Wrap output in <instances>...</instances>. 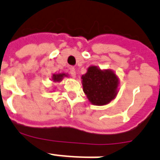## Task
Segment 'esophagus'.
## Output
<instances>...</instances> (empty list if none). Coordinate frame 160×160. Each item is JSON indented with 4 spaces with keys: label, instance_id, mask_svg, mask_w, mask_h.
I'll return each instance as SVG.
<instances>
[{
    "label": "esophagus",
    "instance_id": "esophagus-1",
    "mask_svg": "<svg viewBox=\"0 0 160 160\" xmlns=\"http://www.w3.org/2000/svg\"><path fill=\"white\" fill-rule=\"evenodd\" d=\"M70 75H71L73 78H75V76H76V73H75V68L70 67Z\"/></svg>",
    "mask_w": 160,
    "mask_h": 160
}]
</instances>
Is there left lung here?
I'll list each match as a JSON object with an SVG mask.
<instances>
[{
	"label": "left lung",
	"mask_w": 160,
	"mask_h": 160,
	"mask_svg": "<svg viewBox=\"0 0 160 160\" xmlns=\"http://www.w3.org/2000/svg\"><path fill=\"white\" fill-rule=\"evenodd\" d=\"M83 91L92 105H105L116 97L119 80L111 70L91 65L81 76Z\"/></svg>",
	"instance_id": "left-lung-1"
}]
</instances>
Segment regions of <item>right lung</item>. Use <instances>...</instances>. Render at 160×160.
I'll use <instances>...</instances> for the list:
<instances>
[{"instance_id": "add662e5", "label": "right lung", "mask_w": 160, "mask_h": 160, "mask_svg": "<svg viewBox=\"0 0 160 160\" xmlns=\"http://www.w3.org/2000/svg\"><path fill=\"white\" fill-rule=\"evenodd\" d=\"M64 77H68L67 74L65 73H60V74H53L51 80L53 82H60L64 79Z\"/></svg>"}]
</instances>
